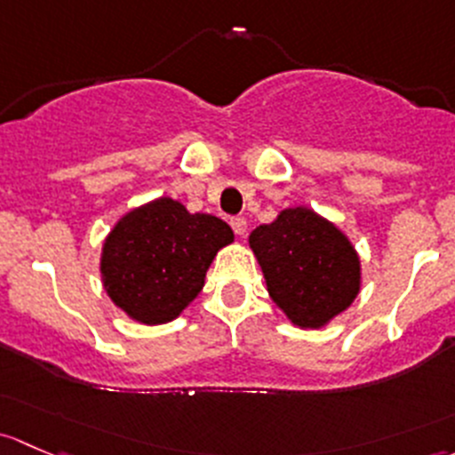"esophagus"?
Segmentation results:
<instances>
[{
	"label": "esophagus",
	"mask_w": 455,
	"mask_h": 455,
	"mask_svg": "<svg viewBox=\"0 0 455 455\" xmlns=\"http://www.w3.org/2000/svg\"><path fill=\"white\" fill-rule=\"evenodd\" d=\"M229 226H232L234 234H238V236H243V234L247 232V221L243 217H234L229 219Z\"/></svg>",
	"instance_id": "1"
}]
</instances>
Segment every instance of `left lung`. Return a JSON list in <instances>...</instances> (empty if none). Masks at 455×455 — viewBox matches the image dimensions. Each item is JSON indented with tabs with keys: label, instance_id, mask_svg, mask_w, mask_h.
<instances>
[{
	"label": "left lung",
	"instance_id": "8db88e82",
	"mask_svg": "<svg viewBox=\"0 0 455 455\" xmlns=\"http://www.w3.org/2000/svg\"><path fill=\"white\" fill-rule=\"evenodd\" d=\"M247 241L267 293L298 329H324L362 291V259L350 238L307 205L284 208Z\"/></svg>",
	"mask_w": 455,
	"mask_h": 455
}]
</instances>
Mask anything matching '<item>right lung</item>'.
<instances>
[{"instance_id":"right-lung-1","label":"right lung","mask_w":455,"mask_h":455,"mask_svg":"<svg viewBox=\"0 0 455 455\" xmlns=\"http://www.w3.org/2000/svg\"><path fill=\"white\" fill-rule=\"evenodd\" d=\"M229 243L234 232L226 221L159 196L129 210L107 234L102 287L129 320L166 324L199 296L214 256Z\"/></svg>"}]
</instances>
